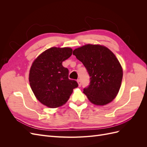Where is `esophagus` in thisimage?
<instances>
[{"mask_svg": "<svg viewBox=\"0 0 147 147\" xmlns=\"http://www.w3.org/2000/svg\"><path fill=\"white\" fill-rule=\"evenodd\" d=\"M77 83H78V86L80 87L82 84H81V82H80V80H77Z\"/></svg>", "mask_w": 147, "mask_h": 147, "instance_id": "esophagus-1", "label": "esophagus"}]
</instances>
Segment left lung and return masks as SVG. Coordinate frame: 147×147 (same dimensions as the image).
Instances as JSON below:
<instances>
[{
  "label": "left lung",
  "mask_w": 147,
  "mask_h": 147,
  "mask_svg": "<svg viewBox=\"0 0 147 147\" xmlns=\"http://www.w3.org/2000/svg\"><path fill=\"white\" fill-rule=\"evenodd\" d=\"M73 55L81 61L90 77V84L83 90L96 105L108 104L117 97L121 87L123 69L114 53L104 45L86 44L75 49Z\"/></svg>",
  "instance_id": "8db88e82"
}]
</instances>
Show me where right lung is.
<instances>
[{"label":"right lung","mask_w":147,"mask_h":147,"mask_svg":"<svg viewBox=\"0 0 147 147\" xmlns=\"http://www.w3.org/2000/svg\"><path fill=\"white\" fill-rule=\"evenodd\" d=\"M72 51L69 47H51L38 56L30 67V86L37 99L49 108L64 105L78 87L76 81L69 79V70L63 65Z\"/></svg>","instance_id":"obj_1"}]
</instances>
